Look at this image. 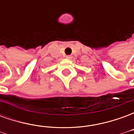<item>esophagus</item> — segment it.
Instances as JSON below:
<instances>
[{"label": "esophagus", "instance_id": "34e87169", "mask_svg": "<svg viewBox=\"0 0 134 134\" xmlns=\"http://www.w3.org/2000/svg\"><path fill=\"white\" fill-rule=\"evenodd\" d=\"M72 58V57L71 55L66 56V59H71Z\"/></svg>", "mask_w": 134, "mask_h": 134}]
</instances>
